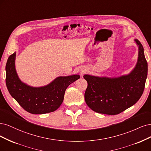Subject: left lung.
Returning a JSON list of instances; mask_svg holds the SVG:
<instances>
[{"instance_id": "1", "label": "left lung", "mask_w": 151, "mask_h": 151, "mask_svg": "<svg viewBox=\"0 0 151 151\" xmlns=\"http://www.w3.org/2000/svg\"><path fill=\"white\" fill-rule=\"evenodd\" d=\"M138 60L129 75L117 78L99 77L85 75L88 83L85 100L96 112L116 115L134 105L140 99L145 88L147 76V63L144 47L137 40Z\"/></svg>"}]
</instances>
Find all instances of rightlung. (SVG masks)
Masks as SVG:
<instances>
[{"label":"right lung","instance_id":"right-lung-1","mask_svg":"<svg viewBox=\"0 0 151 151\" xmlns=\"http://www.w3.org/2000/svg\"><path fill=\"white\" fill-rule=\"evenodd\" d=\"M16 52L9 57L6 66V83L9 93L28 112L43 114L54 111L60 107L65 91L70 84L79 79L78 75L59 76L47 85L29 86L21 81L15 67Z\"/></svg>","mask_w":151,"mask_h":151}]
</instances>
